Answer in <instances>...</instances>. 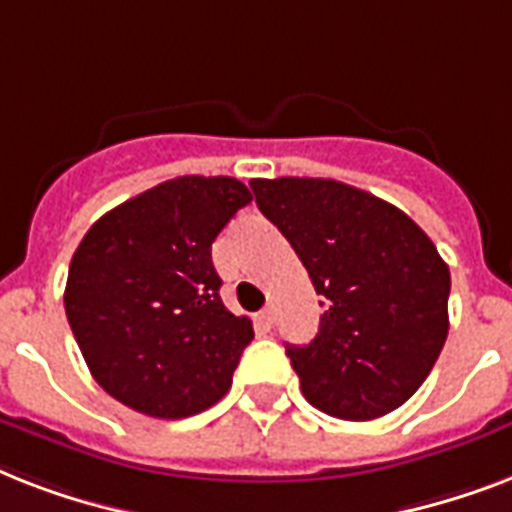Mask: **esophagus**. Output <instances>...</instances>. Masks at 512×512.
<instances>
[{
	"label": "esophagus",
	"instance_id": "34e87169",
	"mask_svg": "<svg viewBox=\"0 0 512 512\" xmlns=\"http://www.w3.org/2000/svg\"><path fill=\"white\" fill-rule=\"evenodd\" d=\"M257 324H260V327H263V329H271L273 327V308H271V305L257 313Z\"/></svg>",
	"mask_w": 512,
	"mask_h": 512
}]
</instances>
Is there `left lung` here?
Segmentation results:
<instances>
[{"label":"left lung","instance_id":"left-lung-1","mask_svg":"<svg viewBox=\"0 0 512 512\" xmlns=\"http://www.w3.org/2000/svg\"><path fill=\"white\" fill-rule=\"evenodd\" d=\"M260 212L324 297L319 335L287 345L300 390L337 420L382 417L414 396L449 335V265L401 209L324 177L252 180Z\"/></svg>","mask_w":512,"mask_h":512}]
</instances>
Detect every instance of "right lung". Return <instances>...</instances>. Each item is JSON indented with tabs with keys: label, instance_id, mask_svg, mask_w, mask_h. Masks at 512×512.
<instances>
[{
	"label": "right lung",
	"instance_id": "add662e5",
	"mask_svg": "<svg viewBox=\"0 0 512 512\" xmlns=\"http://www.w3.org/2000/svg\"><path fill=\"white\" fill-rule=\"evenodd\" d=\"M249 201L236 177L185 175L124 201L84 233L63 303L108 396L180 420L228 393L255 332L220 300L212 241Z\"/></svg>",
	"mask_w": 512,
	"mask_h": 512
}]
</instances>
